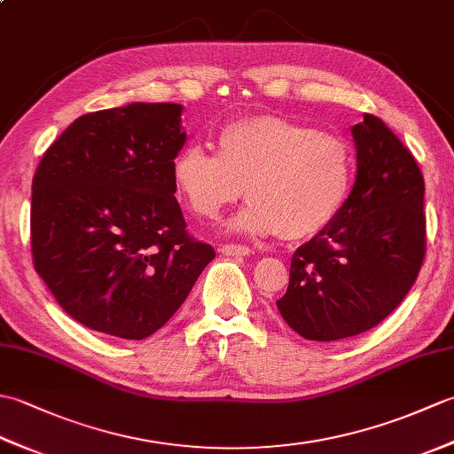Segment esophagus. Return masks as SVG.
<instances>
[{"label": "esophagus", "instance_id": "obj_1", "mask_svg": "<svg viewBox=\"0 0 454 454\" xmlns=\"http://www.w3.org/2000/svg\"><path fill=\"white\" fill-rule=\"evenodd\" d=\"M220 252L224 255H230V257H246L252 254V249H249L247 246H236V244H226L220 247Z\"/></svg>", "mask_w": 454, "mask_h": 454}]
</instances>
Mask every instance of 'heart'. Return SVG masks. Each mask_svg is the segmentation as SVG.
<instances>
[{"instance_id":"b5f03b06","label":"heart","mask_w":454,"mask_h":454,"mask_svg":"<svg viewBox=\"0 0 454 454\" xmlns=\"http://www.w3.org/2000/svg\"><path fill=\"white\" fill-rule=\"evenodd\" d=\"M171 177L192 215L216 218L242 195L249 202L230 228L249 236H316L345 207L353 185V150L340 134L277 114L228 122L218 153L187 144Z\"/></svg>"}]
</instances>
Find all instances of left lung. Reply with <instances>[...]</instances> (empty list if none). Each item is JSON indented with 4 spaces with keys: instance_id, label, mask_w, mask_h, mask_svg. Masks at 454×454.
I'll return each mask as SVG.
<instances>
[{
    "instance_id": "1",
    "label": "left lung",
    "mask_w": 454,
    "mask_h": 454,
    "mask_svg": "<svg viewBox=\"0 0 454 454\" xmlns=\"http://www.w3.org/2000/svg\"><path fill=\"white\" fill-rule=\"evenodd\" d=\"M356 177L330 226L296 249L277 308L312 341L369 332L398 308L426 257V183L416 158L374 114L351 129Z\"/></svg>"
}]
</instances>
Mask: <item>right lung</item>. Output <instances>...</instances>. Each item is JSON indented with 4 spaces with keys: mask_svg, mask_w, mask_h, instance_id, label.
Returning <instances> with one entry per match:
<instances>
[{
    "mask_svg": "<svg viewBox=\"0 0 454 454\" xmlns=\"http://www.w3.org/2000/svg\"><path fill=\"white\" fill-rule=\"evenodd\" d=\"M177 103L88 113L38 163L36 273L75 322L121 340L156 333L215 249L189 236L171 163L187 140Z\"/></svg>",
    "mask_w": 454,
    "mask_h": 454,
    "instance_id": "right-lung-1",
    "label": "right lung"
}]
</instances>
